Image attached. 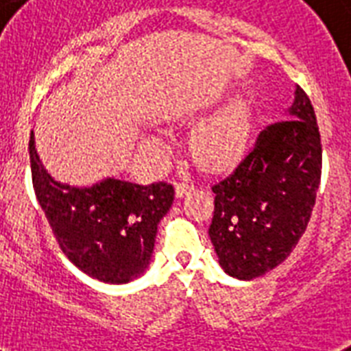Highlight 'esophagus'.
<instances>
[{"label":"esophagus","mask_w":351,"mask_h":351,"mask_svg":"<svg viewBox=\"0 0 351 351\" xmlns=\"http://www.w3.org/2000/svg\"><path fill=\"white\" fill-rule=\"evenodd\" d=\"M193 191V186L191 184H186V182H180V184H176L175 187V193H176V197L182 198V197H186L187 193Z\"/></svg>","instance_id":"esophagus-1"}]
</instances>
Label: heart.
<instances>
[{
    "instance_id": "heart-1",
    "label": "heart",
    "mask_w": 351,
    "mask_h": 351,
    "mask_svg": "<svg viewBox=\"0 0 351 351\" xmlns=\"http://www.w3.org/2000/svg\"><path fill=\"white\" fill-rule=\"evenodd\" d=\"M250 134V118L242 101H233L204 121L193 136V151L202 164L224 165L242 151ZM147 145L160 147L156 138H149Z\"/></svg>"
}]
</instances>
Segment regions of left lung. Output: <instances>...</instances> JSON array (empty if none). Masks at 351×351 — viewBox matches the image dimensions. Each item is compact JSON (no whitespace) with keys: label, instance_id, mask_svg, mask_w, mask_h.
<instances>
[{"label":"left lung","instance_id":"8db88e82","mask_svg":"<svg viewBox=\"0 0 351 351\" xmlns=\"http://www.w3.org/2000/svg\"><path fill=\"white\" fill-rule=\"evenodd\" d=\"M288 118L267 125L230 176L215 184L209 239L220 267L240 280L262 277L293 251L321 184L315 111L295 89Z\"/></svg>","mask_w":351,"mask_h":351}]
</instances>
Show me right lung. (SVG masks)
I'll return each instance as SVG.
<instances>
[{
  "instance_id": "obj_1",
  "label": "right lung",
  "mask_w": 351,
  "mask_h": 351,
  "mask_svg": "<svg viewBox=\"0 0 351 351\" xmlns=\"http://www.w3.org/2000/svg\"><path fill=\"white\" fill-rule=\"evenodd\" d=\"M29 153L36 198L69 261L101 282L127 284L142 277L151 264L160 220L175 198L173 186L117 178L89 187L69 186L43 167L34 131Z\"/></svg>"
}]
</instances>
